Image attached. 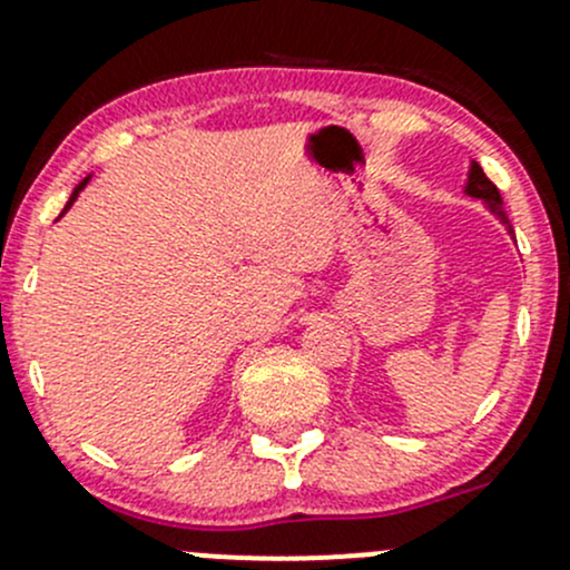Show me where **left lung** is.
<instances>
[{
  "label": "left lung",
  "mask_w": 570,
  "mask_h": 570,
  "mask_svg": "<svg viewBox=\"0 0 570 570\" xmlns=\"http://www.w3.org/2000/svg\"><path fill=\"white\" fill-rule=\"evenodd\" d=\"M465 193H469L471 198L485 200L488 209H491L493 215H499V220H502L504 226L510 228V220H508V215H504V209H502V195H499L497 184H493L491 178L482 174V168H480V165H476V163H471L469 184H465Z\"/></svg>",
  "instance_id": "8db88e82"
}]
</instances>
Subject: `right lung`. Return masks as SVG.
Listing matches in <instances>:
<instances>
[{"mask_svg":"<svg viewBox=\"0 0 570 570\" xmlns=\"http://www.w3.org/2000/svg\"><path fill=\"white\" fill-rule=\"evenodd\" d=\"M88 181H90V176H88V178H85V181H79V184H77V187H73V193H71V198H68L66 209H68V206H71V204H73V200H77V195H79V193H82V189H85V184H88Z\"/></svg>","mask_w":570,"mask_h":570,"instance_id":"1","label":"right lung"}]
</instances>
